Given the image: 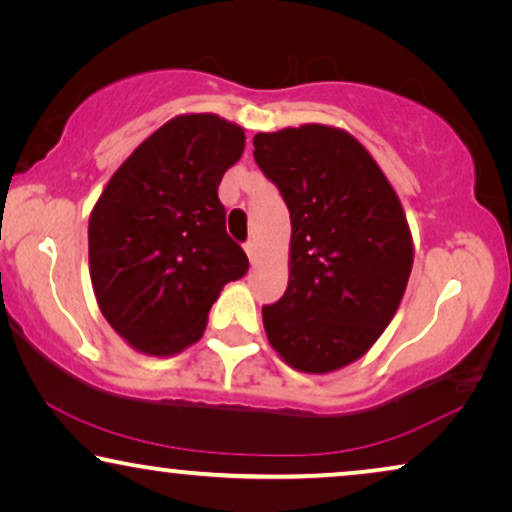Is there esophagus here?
<instances>
[{"label": "esophagus", "instance_id": "esophagus-1", "mask_svg": "<svg viewBox=\"0 0 512 512\" xmlns=\"http://www.w3.org/2000/svg\"><path fill=\"white\" fill-rule=\"evenodd\" d=\"M244 251H247L251 265H256V263H258V247H256V242H247V244H244Z\"/></svg>", "mask_w": 512, "mask_h": 512}]
</instances>
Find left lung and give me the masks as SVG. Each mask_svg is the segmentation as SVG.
Listing matches in <instances>:
<instances>
[{
  "instance_id": "left-lung-1",
  "label": "left lung",
  "mask_w": 512,
  "mask_h": 512,
  "mask_svg": "<svg viewBox=\"0 0 512 512\" xmlns=\"http://www.w3.org/2000/svg\"><path fill=\"white\" fill-rule=\"evenodd\" d=\"M254 158L291 214L289 286L263 307L268 342L293 370L333 373L401 305L415 258L403 205L366 146L333 125L258 132Z\"/></svg>"
}]
</instances>
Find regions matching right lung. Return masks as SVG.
<instances>
[{
	"label": "right lung",
	"mask_w": 512,
	"mask_h": 512,
	"mask_svg": "<svg viewBox=\"0 0 512 512\" xmlns=\"http://www.w3.org/2000/svg\"><path fill=\"white\" fill-rule=\"evenodd\" d=\"M244 130L216 114H179L111 174L88 221L90 282L109 326L146 356L195 345L223 286L249 258L226 233L219 184L242 158Z\"/></svg>",
	"instance_id": "right-lung-1"
}]
</instances>
